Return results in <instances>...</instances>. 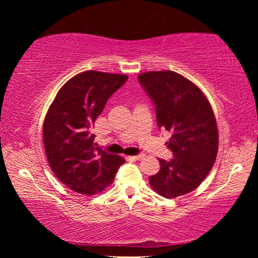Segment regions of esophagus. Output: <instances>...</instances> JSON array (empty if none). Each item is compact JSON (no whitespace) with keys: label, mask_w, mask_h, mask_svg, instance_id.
<instances>
[{"label":"esophagus","mask_w":258,"mask_h":258,"mask_svg":"<svg viewBox=\"0 0 258 258\" xmlns=\"http://www.w3.org/2000/svg\"><path fill=\"white\" fill-rule=\"evenodd\" d=\"M143 154H139V155H135V156H131L130 158L131 159H134V160H138V159H141V158H143Z\"/></svg>","instance_id":"obj_1"}]
</instances>
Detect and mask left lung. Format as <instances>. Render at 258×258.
<instances>
[{"instance_id": "1", "label": "left lung", "mask_w": 258, "mask_h": 258, "mask_svg": "<svg viewBox=\"0 0 258 258\" xmlns=\"http://www.w3.org/2000/svg\"><path fill=\"white\" fill-rule=\"evenodd\" d=\"M156 109L157 125L172 133L171 160L158 159L160 171L149 176L152 189L166 198L194 191L211 172L218 150L215 115L205 94L187 78L171 71L138 76Z\"/></svg>"}]
</instances>
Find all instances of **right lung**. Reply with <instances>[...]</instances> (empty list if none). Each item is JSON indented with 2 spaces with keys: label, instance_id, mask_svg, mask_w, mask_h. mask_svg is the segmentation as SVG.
I'll return each instance as SVG.
<instances>
[{
  "label": "right lung",
  "instance_id": "right-lung-1",
  "mask_svg": "<svg viewBox=\"0 0 258 258\" xmlns=\"http://www.w3.org/2000/svg\"><path fill=\"white\" fill-rule=\"evenodd\" d=\"M127 78L95 71L78 74L61 87L47 110L43 124L47 161L56 178L77 194L101 192L125 163L95 148L91 126Z\"/></svg>",
  "mask_w": 258,
  "mask_h": 258
}]
</instances>
